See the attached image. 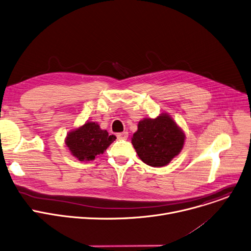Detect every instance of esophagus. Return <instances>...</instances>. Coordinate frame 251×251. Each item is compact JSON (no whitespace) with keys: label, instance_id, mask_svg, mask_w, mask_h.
<instances>
[{"label":"esophagus","instance_id":"esophagus-1","mask_svg":"<svg viewBox=\"0 0 251 251\" xmlns=\"http://www.w3.org/2000/svg\"><path fill=\"white\" fill-rule=\"evenodd\" d=\"M128 136V133L127 131H124V132H120L117 134V137L119 138V140H126Z\"/></svg>","mask_w":251,"mask_h":251}]
</instances>
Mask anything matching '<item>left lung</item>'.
Segmentation results:
<instances>
[{
	"label": "left lung",
	"instance_id": "1",
	"mask_svg": "<svg viewBox=\"0 0 251 251\" xmlns=\"http://www.w3.org/2000/svg\"><path fill=\"white\" fill-rule=\"evenodd\" d=\"M185 135L168 114L138 122L131 144L140 158L148 165L160 168L169 164L182 150Z\"/></svg>",
	"mask_w": 251,
	"mask_h": 251
}]
</instances>
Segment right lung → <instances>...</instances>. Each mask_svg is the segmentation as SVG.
<instances>
[{
	"mask_svg": "<svg viewBox=\"0 0 251 251\" xmlns=\"http://www.w3.org/2000/svg\"><path fill=\"white\" fill-rule=\"evenodd\" d=\"M116 138L114 134L108 135V132L101 129L97 123L87 122L69 132L65 143L71 153L78 160L90 161L102 154Z\"/></svg>",
	"mask_w": 251,
	"mask_h": 251,
	"instance_id": "obj_1",
	"label": "right lung"
}]
</instances>
